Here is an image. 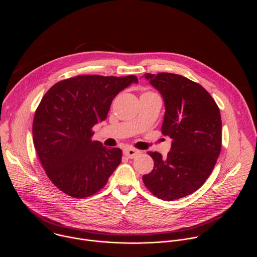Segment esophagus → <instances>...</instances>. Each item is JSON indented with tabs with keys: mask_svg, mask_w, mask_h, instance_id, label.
Masks as SVG:
<instances>
[{
	"mask_svg": "<svg viewBox=\"0 0 257 257\" xmlns=\"http://www.w3.org/2000/svg\"><path fill=\"white\" fill-rule=\"evenodd\" d=\"M140 154L139 151L135 150V149H131V148H128V149H125L124 150V155L129 158V159H134L136 156H138Z\"/></svg>",
	"mask_w": 257,
	"mask_h": 257,
	"instance_id": "esophagus-1",
	"label": "esophagus"
}]
</instances>
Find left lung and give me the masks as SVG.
Here are the masks:
<instances>
[{"instance_id": "1", "label": "left lung", "mask_w": 257, "mask_h": 257, "mask_svg": "<svg viewBox=\"0 0 257 257\" xmlns=\"http://www.w3.org/2000/svg\"><path fill=\"white\" fill-rule=\"evenodd\" d=\"M165 102L162 133L173 141L167 158L149 153L154 170L142 177L155 196L172 201L199 189L211 174L222 148V120L210 94L198 83L172 74H144Z\"/></svg>"}]
</instances>
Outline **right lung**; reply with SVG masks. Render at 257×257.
Returning <instances> with one entry per match:
<instances>
[{
  "instance_id": "right-lung-1",
  "label": "right lung",
  "mask_w": 257,
  "mask_h": 257,
  "mask_svg": "<svg viewBox=\"0 0 257 257\" xmlns=\"http://www.w3.org/2000/svg\"><path fill=\"white\" fill-rule=\"evenodd\" d=\"M131 83H138L136 76L80 75L44 95L33 119V143L48 177L64 193H96L120 165L122 151L92 141L91 128L106 119L114 97Z\"/></svg>"
}]
</instances>
